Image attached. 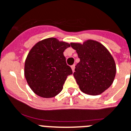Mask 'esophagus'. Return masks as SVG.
<instances>
[{
  "label": "esophagus",
  "instance_id": "34e87169",
  "mask_svg": "<svg viewBox=\"0 0 131 131\" xmlns=\"http://www.w3.org/2000/svg\"><path fill=\"white\" fill-rule=\"evenodd\" d=\"M75 64H73V65L71 66V69H72L73 72H74V71H75Z\"/></svg>",
  "mask_w": 131,
  "mask_h": 131
}]
</instances>
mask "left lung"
Segmentation results:
<instances>
[{
    "mask_svg": "<svg viewBox=\"0 0 131 131\" xmlns=\"http://www.w3.org/2000/svg\"><path fill=\"white\" fill-rule=\"evenodd\" d=\"M70 44L80 58L73 73L80 90L88 95L102 93L115 78L116 67L113 56L103 44L95 40Z\"/></svg>",
    "mask_w": 131,
    "mask_h": 131,
    "instance_id": "8db88e82",
    "label": "left lung"
}]
</instances>
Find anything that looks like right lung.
Wrapping results in <instances>:
<instances>
[{"label": "right lung", "mask_w": 131, "mask_h": 131, "mask_svg": "<svg viewBox=\"0 0 131 131\" xmlns=\"http://www.w3.org/2000/svg\"><path fill=\"white\" fill-rule=\"evenodd\" d=\"M70 46L67 42L49 38L38 41L29 52L24 75L36 95L50 98L62 91L67 76L73 74L63 54Z\"/></svg>", "instance_id": "obj_1"}]
</instances>
